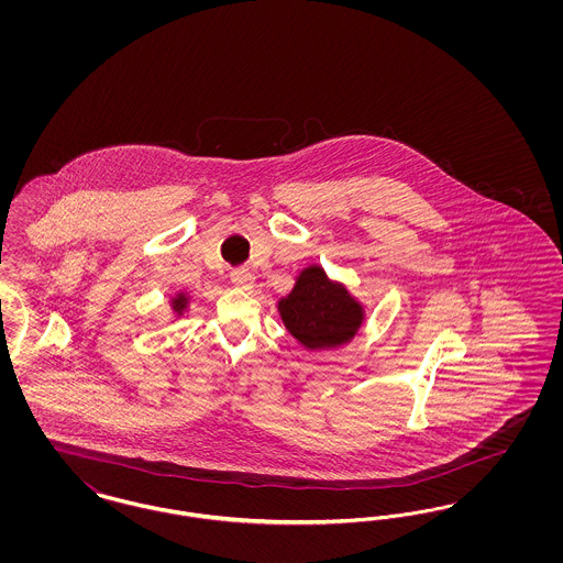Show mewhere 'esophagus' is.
Returning a JSON list of instances; mask_svg holds the SVG:
<instances>
[{
    "instance_id": "obj_1",
    "label": "esophagus",
    "mask_w": 563,
    "mask_h": 563,
    "mask_svg": "<svg viewBox=\"0 0 563 563\" xmlns=\"http://www.w3.org/2000/svg\"><path fill=\"white\" fill-rule=\"evenodd\" d=\"M230 280H232V285L239 287V289H251V287H253V274L246 268L232 269Z\"/></svg>"
}]
</instances>
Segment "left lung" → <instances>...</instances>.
Wrapping results in <instances>:
<instances>
[{"label":"left lung","instance_id":"obj_1","mask_svg":"<svg viewBox=\"0 0 563 563\" xmlns=\"http://www.w3.org/2000/svg\"><path fill=\"white\" fill-rule=\"evenodd\" d=\"M278 310L287 329L308 349L344 344L363 321L358 303L342 285L329 283L321 268L303 269Z\"/></svg>","mask_w":563,"mask_h":563}]
</instances>
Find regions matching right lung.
<instances>
[{"instance_id":"obj_1","label":"right lung","mask_w":563,"mask_h":563,"mask_svg":"<svg viewBox=\"0 0 563 563\" xmlns=\"http://www.w3.org/2000/svg\"><path fill=\"white\" fill-rule=\"evenodd\" d=\"M184 301H186V297H184V295H181L179 299H175V308H177V310H181V308H184Z\"/></svg>"}]
</instances>
